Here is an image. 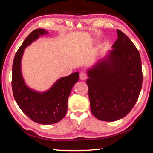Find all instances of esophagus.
Instances as JSON below:
<instances>
[{
  "instance_id": "esophagus-1",
  "label": "esophagus",
  "mask_w": 153,
  "mask_h": 153,
  "mask_svg": "<svg viewBox=\"0 0 153 153\" xmlns=\"http://www.w3.org/2000/svg\"><path fill=\"white\" fill-rule=\"evenodd\" d=\"M79 78L81 80H86L88 78V76L85 73H82L79 75Z\"/></svg>"
}]
</instances>
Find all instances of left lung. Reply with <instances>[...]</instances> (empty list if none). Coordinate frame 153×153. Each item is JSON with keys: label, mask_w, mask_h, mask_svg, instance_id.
Masks as SVG:
<instances>
[{"label": "left lung", "mask_w": 153, "mask_h": 153, "mask_svg": "<svg viewBox=\"0 0 153 153\" xmlns=\"http://www.w3.org/2000/svg\"><path fill=\"white\" fill-rule=\"evenodd\" d=\"M104 57L87 70L91 111L96 118L115 121L132 109L142 88L141 59L138 49L125 33Z\"/></svg>", "instance_id": "8db88e82"}]
</instances>
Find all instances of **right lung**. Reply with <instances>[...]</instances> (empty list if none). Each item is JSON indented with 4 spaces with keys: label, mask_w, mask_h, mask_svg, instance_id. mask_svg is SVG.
<instances>
[{
    "label": "right lung",
    "mask_w": 153,
    "mask_h": 153,
    "mask_svg": "<svg viewBox=\"0 0 153 153\" xmlns=\"http://www.w3.org/2000/svg\"><path fill=\"white\" fill-rule=\"evenodd\" d=\"M48 33L44 29H36L27 36L15 54L12 72V89L15 101L28 117L42 125L57 123L65 116L69 94L79 79V73L74 72L61 77L42 92L30 88L25 84L22 73V59L25 48L40 36Z\"/></svg>",
    "instance_id": "add662e5"
}]
</instances>
